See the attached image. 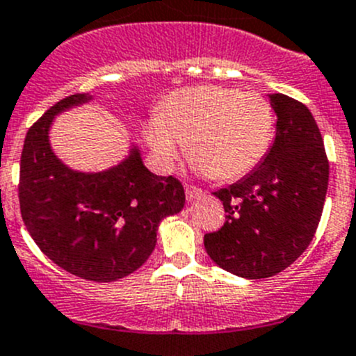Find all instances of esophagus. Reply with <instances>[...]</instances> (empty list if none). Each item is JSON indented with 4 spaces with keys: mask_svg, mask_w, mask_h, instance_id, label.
<instances>
[{
    "mask_svg": "<svg viewBox=\"0 0 356 356\" xmlns=\"http://www.w3.org/2000/svg\"><path fill=\"white\" fill-rule=\"evenodd\" d=\"M185 194H187V201H194L197 200V197H201L204 192L201 191V188L194 187V185H187V187H185Z\"/></svg>",
    "mask_w": 356,
    "mask_h": 356,
    "instance_id": "34e87169",
    "label": "esophagus"
}]
</instances>
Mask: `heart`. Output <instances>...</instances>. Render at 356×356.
<instances>
[{"label": "heart", "instance_id": "1", "mask_svg": "<svg viewBox=\"0 0 356 356\" xmlns=\"http://www.w3.org/2000/svg\"><path fill=\"white\" fill-rule=\"evenodd\" d=\"M145 139L165 171L175 168L187 143L197 171L234 180L252 171L268 152L273 109L265 97L236 88H184L165 99L159 118L146 123Z\"/></svg>", "mask_w": 356, "mask_h": 356}]
</instances>
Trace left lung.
<instances>
[{"mask_svg":"<svg viewBox=\"0 0 356 356\" xmlns=\"http://www.w3.org/2000/svg\"><path fill=\"white\" fill-rule=\"evenodd\" d=\"M268 99L277 116L275 141L249 175L213 192L226 222L204 234L215 265L243 279L277 275L302 256L328 188V159L311 111L282 93Z\"/></svg>","mask_w":356,"mask_h":356,"instance_id":"left-lung-1","label":"left lung"}]
</instances>
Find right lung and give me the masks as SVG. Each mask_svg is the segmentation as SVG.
Here are the masks:
<instances>
[{
    "mask_svg": "<svg viewBox=\"0 0 356 356\" xmlns=\"http://www.w3.org/2000/svg\"><path fill=\"white\" fill-rule=\"evenodd\" d=\"M91 100L90 93L67 97L28 130L19 203L26 229L52 263L81 279L113 282L145 265L159 224L184 210L185 191L172 176L153 175L138 145L97 172L76 171L58 159L49 139L52 122Z\"/></svg>",
    "mask_w": 356,
    "mask_h": 356,
    "instance_id": "obj_1",
    "label": "right lung"
}]
</instances>
